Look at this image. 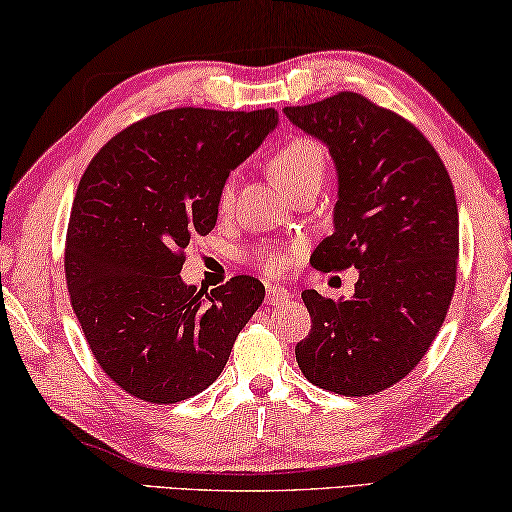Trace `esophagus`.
I'll list each match as a JSON object with an SVG mask.
<instances>
[{"instance_id": "esophagus-1", "label": "esophagus", "mask_w": 512, "mask_h": 512, "mask_svg": "<svg viewBox=\"0 0 512 512\" xmlns=\"http://www.w3.org/2000/svg\"><path fill=\"white\" fill-rule=\"evenodd\" d=\"M292 295L288 288H276V286H267L265 288V301L267 304H283V301H288Z\"/></svg>"}]
</instances>
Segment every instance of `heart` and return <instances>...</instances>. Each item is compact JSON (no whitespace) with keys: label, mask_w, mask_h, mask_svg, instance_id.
Masks as SVG:
<instances>
[{"label":"heart","mask_w":512,"mask_h":512,"mask_svg":"<svg viewBox=\"0 0 512 512\" xmlns=\"http://www.w3.org/2000/svg\"><path fill=\"white\" fill-rule=\"evenodd\" d=\"M267 170H270L272 179L292 195V192H297L304 183L315 179L320 181L324 170V149L311 138L290 136L279 142V147L270 154ZM233 199H236V188H233V181L229 179L222 186L220 197H217V211L222 215L229 213L233 208ZM251 263H254L261 272L274 276L286 267L288 258L270 249H258L251 254Z\"/></svg>","instance_id":"1"}]
</instances>
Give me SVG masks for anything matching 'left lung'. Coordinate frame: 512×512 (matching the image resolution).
<instances>
[{
    "mask_svg": "<svg viewBox=\"0 0 512 512\" xmlns=\"http://www.w3.org/2000/svg\"><path fill=\"white\" fill-rule=\"evenodd\" d=\"M283 113L338 167L335 229L311 263L358 270L351 299L301 292L313 324L295 347L299 370L335 395H376L415 370L447 317L458 265L454 186L415 124L358 92Z\"/></svg>",
    "mask_w": 512,
    "mask_h": 512,
    "instance_id": "8db88e82",
    "label": "left lung"
}]
</instances>
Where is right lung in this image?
<instances>
[{
  "mask_svg": "<svg viewBox=\"0 0 512 512\" xmlns=\"http://www.w3.org/2000/svg\"><path fill=\"white\" fill-rule=\"evenodd\" d=\"M276 122L274 108H170L117 133L83 172L65 236L67 290L92 356L131 397L199 395L263 304L254 276L206 295L179 272L190 240L213 231L229 172Z\"/></svg>",
  "mask_w": 512,
  "mask_h": 512,
  "instance_id": "add662e5",
  "label": "right lung"
}]
</instances>
